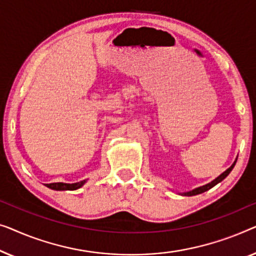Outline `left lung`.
Returning a JSON list of instances; mask_svg holds the SVG:
<instances>
[{"label":"left lung","instance_id":"obj_1","mask_svg":"<svg viewBox=\"0 0 256 256\" xmlns=\"http://www.w3.org/2000/svg\"><path fill=\"white\" fill-rule=\"evenodd\" d=\"M236 159L234 162H233V164L231 166V167H230L228 169H226V170H225L224 172H222V174L219 175L217 178L214 180V181H211L210 183H208V184H205V186H198V188L194 189V190H192V192H183V195H184V196H195V195H198V194H202V192H206V190H208V189H211L212 186H214L216 184H218L219 182H222V180H224V178H226V176H228V175L230 174V172H231L233 167H234V166H236Z\"/></svg>","mask_w":256,"mask_h":256}]
</instances>
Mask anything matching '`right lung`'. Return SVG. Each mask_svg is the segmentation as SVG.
<instances>
[{"label":"right lung","instance_id":"1","mask_svg":"<svg viewBox=\"0 0 256 256\" xmlns=\"http://www.w3.org/2000/svg\"><path fill=\"white\" fill-rule=\"evenodd\" d=\"M86 183V180L81 182L76 183H62V182H56V183H48V184H45L48 188L53 189V190H76L81 188Z\"/></svg>","mask_w":256,"mask_h":256}]
</instances>
